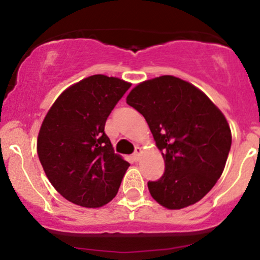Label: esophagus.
<instances>
[{
    "instance_id": "1",
    "label": "esophagus",
    "mask_w": 260,
    "mask_h": 260,
    "mask_svg": "<svg viewBox=\"0 0 260 260\" xmlns=\"http://www.w3.org/2000/svg\"><path fill=\"white\" fill-rule=\"evenodd\" d=\"M142 153H143L142 148L137 147L136 150H134V154H133V160L134 161H139L140 160V156H142Z\"/></svg>"
}]
</instances>
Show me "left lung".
<instances>
[{"label":"left lung","instance_id":"left-lung-1","mask_svg":"<svg viewBox=\"0 0 260 260\" xmlns=\"http://www.w3.org/2000/svg\"><path fill=\"white\" fill-rule=\"evenodd\" d=\"M127 104L144 116L165 160V172L149 181L153 198L168 209L199 202L225 169L231 129L204 92L174 76L145 80Z\"/></svg>","mask_w":260,"mask_h":260}]
</instances>
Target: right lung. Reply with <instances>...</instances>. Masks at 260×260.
<instances>
[{
	"instance_id": "right-lung-1",
	"label": "right lung",
	"mask_w": 260,
	"mask_h": 260,
	"mask_svg": "<svg viewBox=\"0 0 260 260\" xmlns=\"http://www.w3.org/2000/svg\"><path fill=\"white\" fill-rule=\"evenodd\" d=\"M131 83L95 74L62 92L38 137L49 181L67 201L99 208L117 194L129 162L115 154L105 123Z\"/></svg>"
}]
</instances>
